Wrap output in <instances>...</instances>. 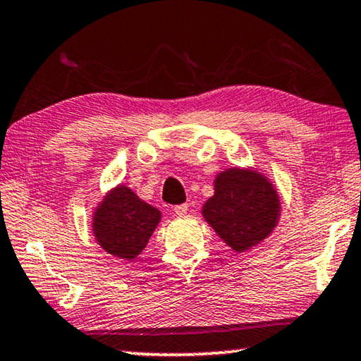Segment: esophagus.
Returning <instances> with one entry per match:
<instances>
[{"label":"esophagus","mask_w":361,"mask_h":361,"mask_svg":"<svg viewBox=\"0 0 361 361\" xmlns=\"http://www.w3.org/2000/svg\"><path fill=\"white\" fill-rule=\"evenodd\" d=\"M173 210H175V213H176V215H178V216L186 215V213H188V204L175 205V207H173Z\"/></svg>","instance_id":"esophagus-1"}]
</instances>
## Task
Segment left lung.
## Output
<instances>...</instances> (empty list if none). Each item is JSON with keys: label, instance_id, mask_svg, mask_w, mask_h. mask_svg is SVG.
Wrapping results in <instances>:
<instances>
[{"label": "left lung", "instance_id": "8db88e82", "mask_svg": "<svg viewBox=\"0 0 361 361\" xmlns=\"http://www.w3.org/2000/svg\"><path fill=\"white\" fill-rule=\"evenodd\" d=\"M202 215L232 250L245 252L276 228L279 195L261 173L228 169L216 176L215 194L205 202Z\"/></svg>", "mask_w": 361, "mask_h": 361}]
</instances>
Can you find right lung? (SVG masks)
<instances>
[{
  "mask_svg": "<svg viewBox=\"0 0 361 361\" xmlns=\"http://www.w3.org/2000/svg\"><path fill=\"white\" fill-rule=\"evenodd\" d=\"M159 221L161 212L121 185L102 200L94 213L92 228L105 252L132 261L143 252Z\"/></svg>",
  "mask_w": 361,
  "mask_h": 361,
  "instance_id": "add662e5",
  "label": "right lung"
}]
</instances>
